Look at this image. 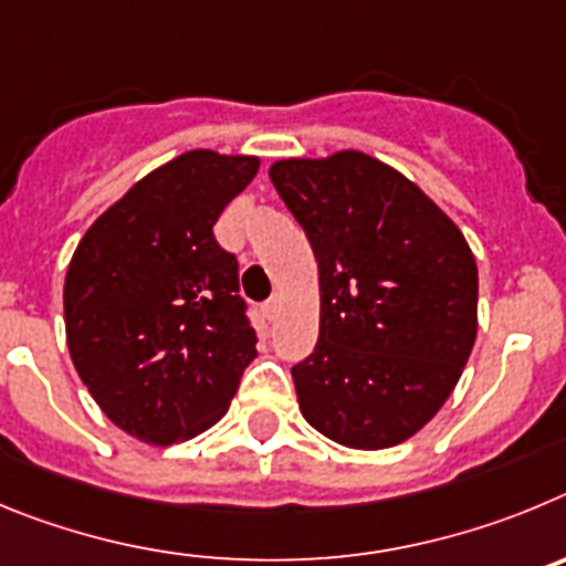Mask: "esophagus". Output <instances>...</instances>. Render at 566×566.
Instances as JSON below:
<instances>
[{
  "mask_svg": "<svg viewBox=\"0 0 566 566\" xmlns=\"http://www.w3.org/2000/svg\"><path fill=\"white\" fill-rule=\"evenodd\" d=\"M262 310H264V318H268V321H276V315H279V295H273V298H268Z\"/></svg>",
  "mask_w": 566,
  "mask_h": 566,
  "instance_id": "obj_1",
  "label": "esophagus"
}]
</instances>
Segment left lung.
Returning a JSON list of instances; mask_svg holds the SVG:
<instances>
[{
    "label": "left lung",
    "mask_w": 566,
    "mask_h": 566,
    "mask_svg": "<svg viewBox=\"0 0 566 566\" xmlns=\"http://www.w3.org/2000/svg\"><path fill=\"white\" fill-rule=\"evenodd\" d=\"M271 180L318 262V344L293 366L304 420L360 451L409 440L454 391L476 340L465 237L364 151L276 160Z\"/></svg>",
    "instance_id": "8db88e82"
}]
</instances>
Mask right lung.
<instances>
[{
	"label": "right lung",
	"mask_w": 566,
	"mask_h": 566,
	"mask_svg": "<svg viewBox=\"0 0 566 566\" xmlns=\"http://www.w3.org/2000/svg\"><path fill=\"white\" fill-rule=\"evenodd\" d=\"M256 171L251 155L186 151L106 208L70 259L75 371L101 411L149 446L211 429L256 358L237 256L213 239Z\"/></svg>",
	"instance_id": "add662e5"
}]
</instances>
